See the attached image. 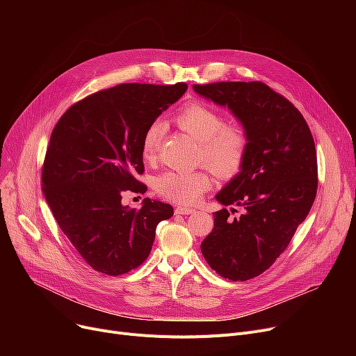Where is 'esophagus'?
I'll list each match as a JSON object with an SVG mask.
<instances>
[{
	"label": "esophagus",
	"instance_id": "34e87169",
	"mask_svg": "<svg viewBox=\"0 0 356 356\" xmlns=\"http://www.w3.org/2000/svg\"><path fill=\"white\" fill-rule=\"evenodd\" d=\"M176 213L177 215H192V213H195V209L193 208H186V207H177Z\"/></svg>",
	"mask_w": 356,
	"mask_h": 356
}]
</instances>
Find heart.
<instances>
[{
    "instance_id": "heart-1",
    "label": "heart",
    "mask_w": 356,
    "mask_h": 356,
    "mask_svg": "<svg viewBox=\"0 0 356 356\" xmlns=\"http://www.w3.org/2000/svg\"><path fill=\"white\" fill-rule=\"evenodd\" d=\"M176 125L199 144V163H203L220 179L236 176L245 163L250 138L245 128L239 124H227L216 109L189 102L183 105L173 117ZM164 134L161 121H154L145 129L141 152L145 161H154ZM211 188V176L204 170L164 172L154 180L159 196L180 204L197 202Z\"/></svg>"
}]
</instances>
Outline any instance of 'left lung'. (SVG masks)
Listing matches in <instances>:
<instances>
[{
  "label": "left lung",
  "mask_w": 356,
  "mask_h": 356,
  "mask_svg": "<svg viewBox=\"0 0 356 356\" xmlns=\"http://www.w3.org/2000/svg\"><path fill=\"white\" fill-rule=\"evenodd\" d=\"M199 95L228 106L250 138L241 172L216 200L244 209L229 219L215 212L200 250L220 277L245 282L268 270L309 215L317 192V157L310 128L289 99L263 82L193 85ZM234 211V209H232Z\"/></svg>",
  "instance_id": "8db88e82"
}]
</instances>
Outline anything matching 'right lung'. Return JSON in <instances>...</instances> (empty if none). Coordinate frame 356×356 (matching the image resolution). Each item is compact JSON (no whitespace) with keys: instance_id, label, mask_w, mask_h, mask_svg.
<instances>
[{"instance_id":"right-lung-1","label":"right lung","mask_w":356,"mask_h":356,"mask_svg":"<svg viewBox=\"0 0 356 356\" xmlns=\"http://www.w3.org/2000/svg\"><path fill=\"white\" fill-rule=\"evenodd\" d=\"M188 85L121 83L73 104L51 131L42 191L58 225L95 271L117 277L140 267L159 222L172 204L145 197L122 207V193H145L141 143L145 129L179 101Z\"/></svg>"}]
</instances>
